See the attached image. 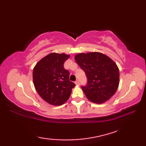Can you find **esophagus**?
<instances>
[{"label":"esophagus","instance_id":"1","mask_svg":"<svg viewBox=\"0 0 146 146\" xmlns=\"http://www.w3.org/2000/svg\"><path fill=\"white\" fill-rule=\"evenodd\" d=\"M75 84L76 85H80V82H79V80H76V82H75Z\"/></svg>","mask_w":146,"mask_h":146}]
</instances>
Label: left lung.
Wrapping results in <instances>:
<instances>
[{
    "label": "left lung",
    "instance_id": "8db88e82",
    "mask_svg": "<svg viewBox=\"0 0 146 146\" xmlns=\"http://www.w3.org/2000/svg\"><path fill=\"white\" fill-rule=\"evenodd\" d=\"M75 60L87 77V85L82 89L90 101L102 104L115 94L119 70L110 58L102 52H90L76 54Z\"/></svg>",
    "mask_w": 146,
    "mask_h": 146
}]
</instances>
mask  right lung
I'll use <instances>...</instances> for the list:
<instances>
[{"mask_svg": "<svg viewBox=\"0 0 146 146\" xmlns=\"http://www.w3.org/2000/svg\"><path fill=\"white\" fill-rule=\"evenodd\" d=\"M69 58V54L52 52L39 60L34 68V85L40 97L49 104H64L75 86L70 81L69 71L63 66Z\"/></svg>", "mask_w": 146, "mask_h": 146, "instance_id": "add662e5", "label": "right lung"}]
</instances>
